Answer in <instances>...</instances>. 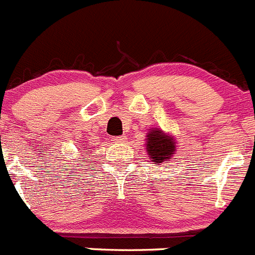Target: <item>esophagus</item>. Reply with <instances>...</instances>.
Instances as JSON below:
<instances>
[{"label":"esophagus","instance_id":"esophagus-1","mask_svg":"<svg viewBox=\"0 0 255 255\" xmlns=\"http://www.w3.org/2000/svg\"><path fill=\"white\" fill-rule=\"evenodd\" d=\"M125 136H113L112 138V140H113V143H123V142H125Z\"/></svg>","mask_w":255,"mask_h":255}]
</instances>
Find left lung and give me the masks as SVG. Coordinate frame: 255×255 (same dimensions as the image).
<instances>
[{
  "label": "left lung",
  "mask_w": 255,
  "mask_h": 255,
  "mask_svg": "<svg viewBox=\"0 0 255 255\" xmlns=\"http://www.w3.org/2000/svg\"><path fill=\"white\" fill-rule=\"evenodd\" d=\"M145 149L148 152L149 158L154 164H162L164 161L169 160L177 151V142L169 134H165L160 129H151L147 132L145 138Z\"/></svg>",
  "instance_id": "obj_1"
}]
</instances>
